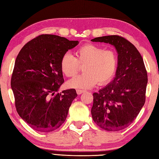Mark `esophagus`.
Masks as SVG:
<instances>
[{
    "instance_id": "34e87169",
    "label": "esophagus",
    "mask_w": 159,
    "mask_h": 159,
    "mask_svg": "<svg viewBox=\"0 0 159 159\" xmlns=\"http://www.w3.org/2000/svg\"><path fill=\"white\" fill-rule=\"evenodd\" d=\"M85 90H82V89H77L76 90V92H77V93L79 94V95H80V94H81V93H83V92H85Z\"/></svg>"
}]
</instances>
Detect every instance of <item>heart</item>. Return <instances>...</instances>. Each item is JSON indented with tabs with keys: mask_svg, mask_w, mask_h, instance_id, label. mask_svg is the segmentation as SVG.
Returning a JSON list of instances; mask_svg holds the SVG:
<instances>
[{
	"mask_svg": "<svg viewBox=\"0 0 159 159\" xmlns=\"http://www.w3.org/2000/svg\"><path fill=\"white\" fill-rule=\"evenodd\" d=\"M75 55L74 57L66 53L60 61L61 71L67 77L75 76L80 66H84V73L67 82V86L71 88H92L98 83L100 85H105L116 74L118 57L113 50H105L101 46L87 43L78 48Z\"/></svg>",
	"mask_w": 159,
	"mask_h": 159,
	"instance_id": "1",
	"label": "heart"
}]
</instances>
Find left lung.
Returning <instances> with one entry per match:
<instances>
[{
  "mask_svg": "<svg viewBox=\"0 0 159 159\" xmlns=\"http://www.w3.org/2000/svg\"><path fill=\"white\" fill-rule=\"evenodd\" d=\"M92 42L115 46L118 53L116 77L93 93L92 118L108 131H119L133 122L146 101L148 74L141 54L133 43L119 35L99 37Z\"/></svg>",
  "mask_w": 159,
  "mask_h": 159,
  "instance_id": "obj_1",
  "label": "left lung"
}]
</instances>
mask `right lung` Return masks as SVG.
I'll use <instances>...</instances> for the list:
<instances>
[{"label": "right lung", "mask_w": 159, "mask_h": 159, "mask_svg": "<svg viewBox=\"0 0 159 159\" xmlns=\"http://www.w3.org/2000/svg\"><path fill=\"white\" fill-rule=\"evenodd\" d=\"M78 44L58 35H40L17 56L11 80L16 109L33 129L49 133L66 121L77 93L74 89L57 92L64 83L60 61Z\"/></svg>", "instance_id": "obj_1"}]
</instances>
